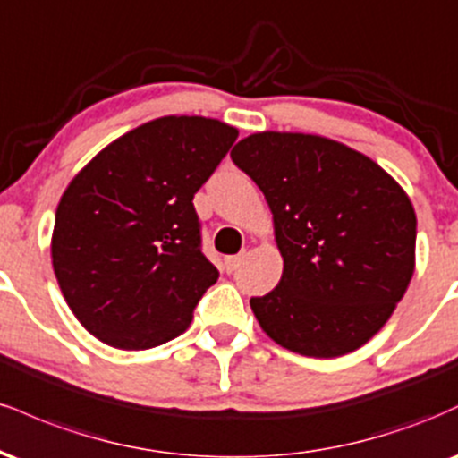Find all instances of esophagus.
I'll return each mask as SVG.
<instances>
[{"label": "esophagus", "instance_id": "esophagus-1", "mask_svg": "<svg viewBox=\"0 0 458 458\" xmlns=\"http://www.w3.org/2000/svg\"><path fill=\"white\" fill-rule=\"evenodd\" d=\"M245 256L243 254H236V256H225L224 259V265H225V271L233 273L241 267V262H243Z\"/></svg>", "mask_w": 458, "mask_h": 458}]
</instances>
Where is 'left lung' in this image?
<instances>
[{
  "instance_id": "obj_1",
  "label": "left lung",
  "mask_w": 458,
  "mask_h": 458,
  "mask_svg": "<svg viewBox=\"0 0 458 458\" xmlns=\"http://www.w3.org/2000/svg\"><path fill=\"white\" fill-rule=\"evenodd\" d=\"M273 213L282 280L250 306L262 331L306 357L366 344L415 269V211L370 157L329 138L262 131L230 152Z\"/></svg>"
}]
</instances>
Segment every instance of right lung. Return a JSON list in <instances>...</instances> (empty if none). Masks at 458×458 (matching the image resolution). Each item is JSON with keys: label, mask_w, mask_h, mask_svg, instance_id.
<instances>
[{"label": "right lung", "mask_w": 458, "mask_h": 458, "mask_svg": "<svg viewBox=\"0 0 458 458\" xmlns=\"http://www.w3.org/2000/svg\"><path fill=\"white\" fill-rule=\"evenodd\" d=\"M239 138L204 115H163L105 146L55 211L51 260L68 308L101 343L176 338L219 271L202 254L193 196Z\"/></svg>", "instance_id": "obj_1"}]
</instances>
